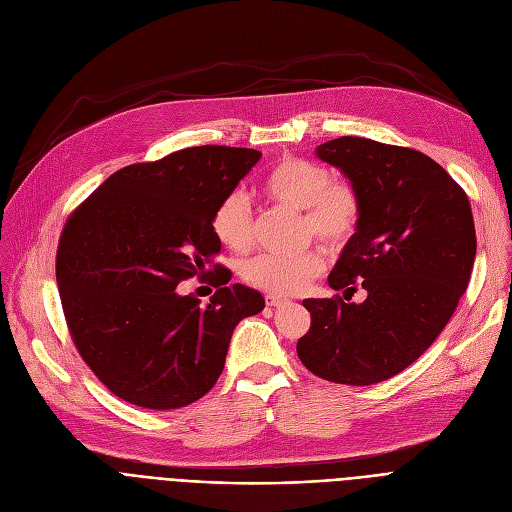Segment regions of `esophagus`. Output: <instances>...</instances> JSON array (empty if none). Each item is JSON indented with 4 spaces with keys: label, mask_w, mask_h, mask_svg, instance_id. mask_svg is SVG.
Here are the masks:
<instances>
[{
    "label": "esophagus",
    "mask_w": 512,
    "mask_h": 512,
    "mask_svg": "<svg viewBox=\"0 0 512 512\" xmlns=\"http://www.w3.org/2000/svg\"><path fill=\"white\" fill-rule=\"evenodd\" d=\"M265 303L267 307H280L282 303H286V297H280V294H265Z\"/></svg>",
    "instance_id": "esophagus-1"
}]
</instances>
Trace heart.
I'll return each instance as SVG.
<instances>
[{"label":"heart","instance_id":"heart-1","mask_svg":"<svg viewBox=\"0 0 512 512\" xmlns=\"http://www.w3.org/2000/svg\"><path fill=\"white\" fill-rule=\"evenodd\" d=\"M267 201L301 211L303 236H315L330 249L344 247L363 220V197L348 178H330V172L299 155H286L267 170L261 180ZM211 232L230 253H245L253 245V209L249 197L234 188L211 213ZM326 267V257L311 247L294 255L259 253L240 267L247 284L272 292L292 294L303 290Z\"/></svg>","mask_w":512,"mask_h":512}]
</instances>
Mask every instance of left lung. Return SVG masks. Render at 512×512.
<instances>
[{
  "mask_svg": "<svg viewBox=\"0 0 512 512\" xmlns=\"http://www.w3.org/2000/svg\"><path fill=\"white\" fill-rule=\"evenodd\" d=\"M363 197V220L328 282L361 305L305 299L311 328L297 353L317 378L371 386L415 363L446 328L467 290L475 224L467 193L432 157L363 137L317 147Z\"/></svg>",
  "mask_w": 512,
  "mask_h": 512,
  "instance_id": "1",
  "label": "left lung"
}]
</instances>
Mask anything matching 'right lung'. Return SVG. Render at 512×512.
<instances>
[{
	"label": "right lung",
	"mask_w": 512,
	"mask_h": 512,
	"mask_svg": "<svg viewBox=\"0 0 512 512\" xmlns=\"http://www.w3.org/2000/svg\"><path fill=\"white\" fill-rule=\"evenodd\" d=\"M259 157L180 149L114 172L68 215L56 255L66 326L97 380L130 405L170 411L205 396L238 321L265 307L257 290L228 284L209 224ZM195 275L219 288L205 308L175 292Z\"/></svg>",
	"instance_id": "add662e5"
}]
</instances>
